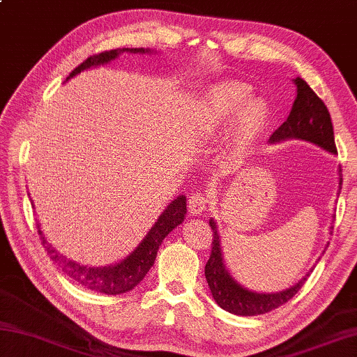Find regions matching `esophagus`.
Here are the masks:
<instances>
[{
  "label": "esophagus",
  "instance_id": "34e87169",
  "mask_svg": "<svg viewBox=\"0 0 357 357\" xmlns=\"http://www.w3.org/2000/svg\"><path fill=\"white\" fill-rule=\"evenodd\" d=\"M207 197L204 193H193L189 198V211L192 213H203L207 209Z\"/></svg>",
  "mask_w": 357,
  "mask_h": 357
}]
</instances>
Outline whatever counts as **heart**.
<instances>
[{
	"label": "heart",
	"instance_id": "heart-1",
	"mask_svg": "<svg viewBox=\"0 0 357 357\" xmlns=\"http://www.w3.org/2000/svg\"><path fill=\"white\" fill-rule=\"evenodd\" d=\"M268 106L252 98L248 86L241 82H222L207 90L201 101V120L207 134H217L234 123L236 144L242 150L261 137L268 123Z\"/></svg>",
	"mask_w": 357,
	"mask_h": 357
}]
</instances>
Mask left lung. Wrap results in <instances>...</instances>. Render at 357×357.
Masks as SVG:
<instances>
[{
    "label": "left lung",
    "mask_w": 357,
    "mask_h": 357,
    "mask_svg": "<svg viewBox=\"0 0 357 357\" xmlns=\"http://www.w3.org/2000/svg\"><path fill=\"white\" fill-rule=\"evenodd\" d=\"M296 86V98L291 106V111L287 116V120L271 134L270 144H280L286 140H304L309 144L323 148L333 154H337L335 142H334V131L331 115L328 112L325 106L312 89L307 86V82L296 77L294 79ZM342 170L339 167V193L342 189ZM334 218V215H333ZM209 225L213 231V242H212V252L209 261L206 264L204 275L206 281L209 284L211 294L213 300L222 309L228 310L231 314L242 315V317H252L267 314L270 310L286 304L296 295V291L303 287V284L310 275L307 271L295 286H291L286 290L275 291V294H259L252 291L238 284L229 270L226 268L223 248H222V237L217 228V222L213 218L209 220ZM333 229V226H331Z\"/></svg>",
    "instance_id": "1"
}]
</instances>
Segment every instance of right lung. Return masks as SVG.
Listing matches in <instances>:
<instances>
[{
  "label": "right lung",
  "mask_w": 357,
  "mask_h": 357,
  "mask_svg": "<svg viewBox=\"0 0 357 357\" xmlns=\"http://www.w3.org/2000/svg\"><path fill=\"white\" fill-rule=\"evenodd\" d=\"M123 53H132V54H145L153 53L150 48H116L111 51H105V53L90 56L89 59L84 61L79 67H76L71 71L70 77L79 75L81 71L105 66L111 61L116 59ZM187 213L185 207V195H179L174 198L170 204L165 207V211L160 213L158 222L153 225V228L148 231V234L144 237V241L139 243L137 248L132 252L121 259L120 262L105 265V267H92V265H84L63 256L62 252L57 251L53 245L48 243L47 237H45L43 231L40 229V225H37L38 236L42 238V243L47 248L51 261L57 264L63 275H67L71 281H75L79 286L86 287L89 290L98 291V294L106 295H120L126 294V291L132 290L137 284L144 280L148 271L153 267L154 261H156L158 250L162 241L170 234V232L184 222Z\"/></svg>",
  "instance_id": "obj_1"
}]
</instances>
